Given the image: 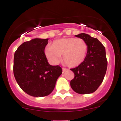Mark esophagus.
I'll return each mask as SVG.
<instances>
[{"label":"esophagus","mask_w":121,"mask_h":121,"mask_svg":"<svg viewBox=\"0 0 121 121\" xmlns=\"http://www.w3.org/2000/svg\"><path fill=\"white\" fill-rule=\"evenodd\" d=\"M67 70H68V69L65 68H62V73H64L65 72L67 71Z\"/></svg>","instance_id":"34e87169"}]
</instances>
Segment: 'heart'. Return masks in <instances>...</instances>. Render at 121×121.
I'll return each instance as SVG.
<instances>
[{
	"label": "heart",
	"mask_w": 121,
	"mask_h": 121,
	"mask_svg": "<svg viewBox=\"0 0 121 121\" xmlns=\"http://www.w3.org/2000/svg\"><path fill=\"white\" fill-rule=\"evenodd\" d=\"M88 45L82 39L63 38L53 41L44 49V55L52 64H57L62 55V60L69 67L81 65L86 57Z\"/></svg>",
	"instance_id": "1"
}]
</instances>
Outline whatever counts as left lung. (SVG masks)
Returning <instances> with one entry per match:
<instances>
[{
    "mask_svg": "<svg viewBox=\"0 0 121 121\" xmlns=\"http://www.w3.org/2000/svg\"><path fill=\"white\" fill-rule=\"evenodd\" d=\"M75 36L86 41L88 51L84 61L70 69L74 74L70 86L78 94L92 93L99 86L106 74L108 60L105 48L97 39L87 34L82 33Z\"/></svg>",
    "mask_w": 121,
    "mask_h": 121,
    "instance_id": "obj_1",
    "label": "left lung"
}]
</instances>
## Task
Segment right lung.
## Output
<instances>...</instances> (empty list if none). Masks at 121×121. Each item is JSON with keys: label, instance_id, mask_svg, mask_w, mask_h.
Instances as JSON below:
<instances>
[{"label": "right lung", "instance_id": "obj_1", "mask_svg": "<svg viewBox=\"0 0 121 121\" xmlns=\"http://www.w3.org/2000/svg\"><path fill=\"white\" fill-rule=\"evenodd\" d=\"M48 39L26 41L15 51L13 71L20 88L33 97H45L53 91L62 74L59 65L49 64L44 55Z\"/></svg>", "mask_w": 121, "mask_h": 121}]
</instances>
